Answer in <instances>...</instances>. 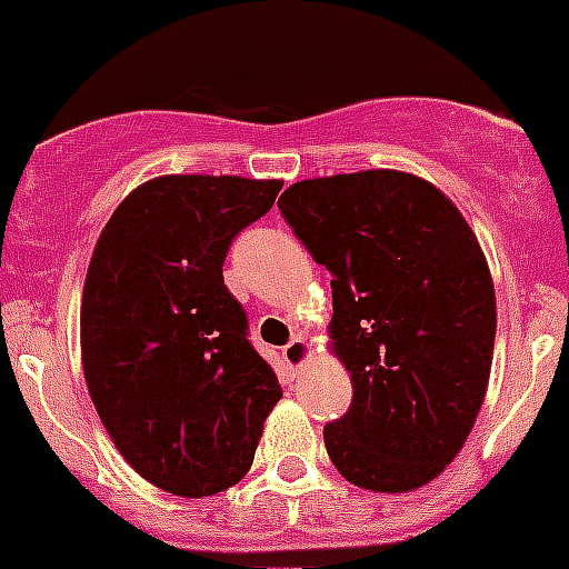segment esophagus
Wrapping results in <instances>:
<instances>
[{"label":"esophagus","mask_w":569,"mask_h":569,"mask_svg":"<svg viewBox=\"0 0 569 569\" xmlns=\"http://www.w3.org/2000/svg\"><path fill=\"white\" fill-rule=\"evenodd\" d=\"M281 358H284V363H288L290 369H296V372H299V369L312 358V343L307 341L305 336H296L288 347L281 349Z\"/></svg>","instance_id":"esophagus-1"}]
</instances>
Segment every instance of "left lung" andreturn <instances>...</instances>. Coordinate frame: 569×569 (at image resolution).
<instances>
[{
    "instance_id": "8db88e82",
    "label": "left lung",
    "mask_w": 569,
    "mask_h": 569,
    "mask_svg": "<svg viewBox=\"0 0 569 569\" xmlns=\"http://www.w3.org/2000/svg\"><path fill=\"white\" fill-rule=\"evenodd\" d=\"M279 208L330 270V347L352 378L327 455L367 491L423 488L462 451L491 378L497 296L477 233L398 169L293 182Z\"/></svg>"
}]
</instances>
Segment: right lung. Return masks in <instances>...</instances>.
Listing matches in <instances>:
<instances>
[{
	"mask_svg": "<svg viewBox=\"0 0 569 569\" xmlns=\"http://www.w3.org/2000/svg\"><path fill=\"white\" fill-rule=\"evenodd\" d=\"M281 180L163 174L114 208L81 296V367L123 460L174 497H213L253 466L281 387L226 288L228 244Z\"/></svg>",
	"mask_w": 569,
	"mask_h": 569,
	"instance_id": "obj_1",
	"label": "right lung"
}]
</instances>
